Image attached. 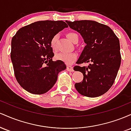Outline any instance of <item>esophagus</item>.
<instances>
[{
    "label": "esophagus",
    "mask_w": 131,
    "mask_h": 131,
    "mask_svg": "<svg viewBox=\"0 0 131 131\" xmlns=\"http://www.w3.org/2000/svg\"><path fill=\"white\" fill-rule=\"evenodd\" d=\"M67 71H68L73 72V71H74V69H73V67L68 65V66H67Z\"/></svg>",
    "instance_id": "obj_1"
}]
</instances>
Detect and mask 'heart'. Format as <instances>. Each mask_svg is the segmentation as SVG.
<instances>
[{"label":"heart","instance_id":"heart-1","mask_svg":"<svg viewBox=\"0 0 131 131\" xmlns=\"http://www.w3.org/2000/svg\"><path fill=\"white\" fill-rule=\"evenodd\" d=\"M68 38L73 43L78 41L79 37L76 33L74 32H69L67 34ZM58 38V35H55L52 37L50 41V45L52 49H55V44ZM77 53L75 52H71V53H59L56 55V58L59 60L63 61L67 64H71L73 61L76 60L77 58Z\"/></svg>","mask_w":131,"mask_h":131}]
</instances>
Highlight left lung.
Listing matches in <instances>:
<instances>
[{"label": "left lung", "instance_id": "left-lung-1", "mask_svg": "<svg viewBox=\"0 0 131 131\" xmlns=\"http://www.w3.org/2000/svg\"><path fill=\"white\" fill-rule=\"evenodd\" d=\"M80 33L86 46L76 63H91L88 67L76 66L74 71L83 74L82 82L75 84L79 94L96 97L106 93L116 77L121 61L119 40L110 27L97 21H66Z\"/></svg>", "mask_w": 131, "mask_h": 131}]
</instances>
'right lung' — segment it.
I'll return each mask as SVG.
<instances>
[{
    "label": "right lung",
    "mask_w": 131,
    "mask_h": 131,
    "mask_svg": "<svg viewBox=\"0 0 131 131\" xmlns=\"http://www.w3.org/2000/svg\"><path fill=\"white\" fill-rule=\"evenodd\" d=\"M63 21H39L20 28L12 39L11 57L19 84L34 94H43L53 86L67 66L52 61V38L68 28Z\"/></svg>",
    "instance_id": "1"
}]
</instances>
